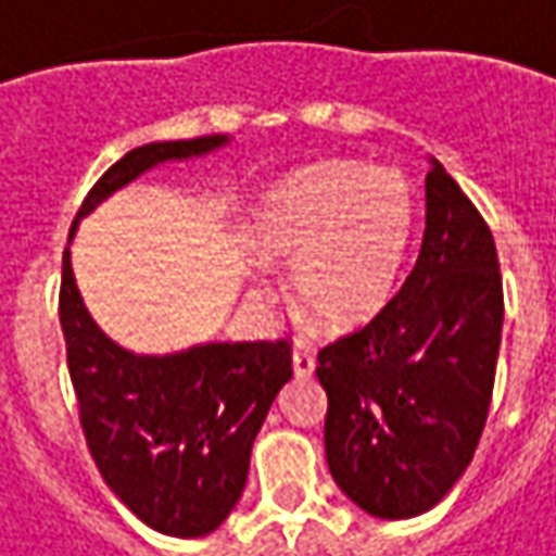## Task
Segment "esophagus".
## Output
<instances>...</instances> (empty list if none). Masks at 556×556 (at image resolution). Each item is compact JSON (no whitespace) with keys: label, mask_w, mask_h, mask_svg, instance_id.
<instances>
[{"label":"esophagus","mask_w":556,"mask_h":556,"mask_svg":"<svg viewBox=\"0 0 556 556\" xmlns=\"http://www.w3.org/2000/svg\"><path fill=\"white\" fill-rule=\"evenodd\" d=\"M292 371H295V377L314 375V355H311L308 349H295L292 352Z\"/></svg>","instance_id":"34e87169"}]
</instances>
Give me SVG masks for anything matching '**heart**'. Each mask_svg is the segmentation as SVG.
<instances>
[{
    "instance_id": "b5f03b06",
    "label": "heart",
    "mask_w": 556,
    "mask_h": 556,
    "mask_svg": "<svg viewBox=\"0 0 556 556\" xmlns=\"http://www.w3.org/2000/svg\"><path fill=\"white\" fill-rule=\"evenodd\" d=\"M415 216V188L400 169L320 163L267 191L254 245L292 264L295 302L324 327L355 330L396 295Z\"/></svg>"
}]
</instances>
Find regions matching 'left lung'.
<instances>
[{"mask_svg": "<svg viewBox=\"0 0 556 556\" xmlns=\"http://www.w3.org/2000/svg\"><path fill=\"white\" fill-rule=\"evenodd\" d=\"M412 274L365 327L317 352L324 446L343 494L380 519L441 504L481 441L504 327L494 236L431 160Z\"/></svg>", "mask_w": 556, "mask_h": 556, "instance_id": "left-lung-1", "label": "left lung"}]
</instances>
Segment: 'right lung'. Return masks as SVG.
Wrapping results in <instances>:
<instances>
[{
  "label": "right lung",
  "mask_w": 556,
  "mask_h": 556,
  "mask_svg": "<svg viewBox=\"0 0 556 556\" xmlns=\"http://www.w3.org/2000/svg\"><path fill=\"white\" fill-rule=\"evenodd\" d=\"M223 144L226 135H204L128 150L87 191L78 216L156 163ZM59 320L84 441L110 491L173 539H201L223 526L245 491L251 443L292 377L289 340L207 343L176 355L125 352L84 308L68 248Z\"/></svg>",
  "instance_id": "add662e5"
}]
</instances>
